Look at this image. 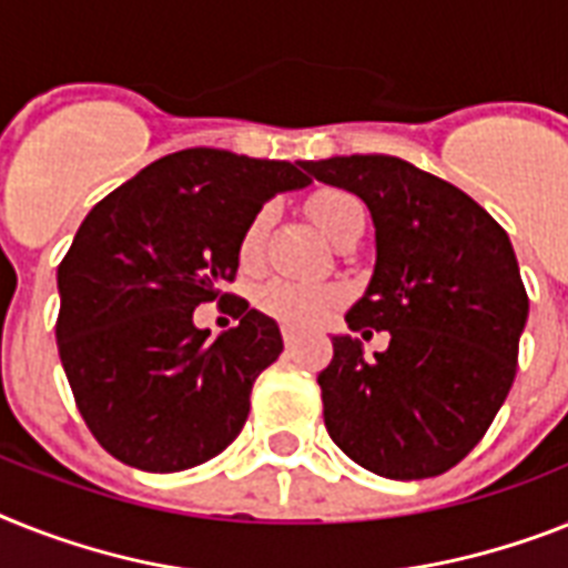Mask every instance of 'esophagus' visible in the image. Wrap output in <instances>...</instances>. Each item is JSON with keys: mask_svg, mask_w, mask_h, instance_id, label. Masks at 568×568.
I'll list each match as a JSON object with an SVG mask.
<instances>
[{"mask_svg": "<svg viewBox=\"0 0 568 568\" xmlns=\"http://www.w3.org/2000/svg\"><path fill=\"white\" fill-rule=\"evenodd\" d=\"M281 336H284V345H287V348H293L295 342H298V331H295V327H290V325L281 327Z\"/></svg>", "mask_w": 568, "mask_h": 568, "instance_id": "obj_1", "label": "esophagus"}]
</instances>
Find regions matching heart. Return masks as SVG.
I'll list each match as a JSON object with an SVG mask.
<instances>
[{
    "mask_svg": "<svg viewBox=\"0 0 568 568\" xmlns=\"http://www.w3.org/2000/svg\"><path fill=\"white\" fill-rule=\"evenodd\" d=\"M307 211H311L313 223L331 237L339 241L342 234L348 232L354 223L365 220V209L357 196L339 189H318L316 194L307 196ZM273 226V209L255 211V217L246 223L237 243V261L243 270H255L264 255L266 232ZM342 293L336 287H325V284H304V281L290 278H273L266 281L264 287L257 290L255 304L266 316L278 318L284 325L293 327H311L318 318L325 316L331 307H336Z\"/></svg>",
    "mask_w": 568,
    "mask_h": 568,
    "instance_id": "1",
    "label": "heart"
}]
</instances>
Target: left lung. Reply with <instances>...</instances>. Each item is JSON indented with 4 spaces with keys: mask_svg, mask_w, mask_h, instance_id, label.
Listing matches in <instances>:
<instances>
[{
    "mask_svg": "<svg viewBox=\"0 0 568 568\" xmlns=\"http://www.w3.org/2000/svg\"><path fill=\"white\" fill-rule=\"evenodd\" d=\"M357 194L377 229V264L345 322L388 331L372 357L334 336L318 374L336 447L386 479H429L485 438L517 377L528 293L505 229L476 200L397 156L304 162Z\"/></svg>",
    "mask_w": 568,
    "mask_h": 568,
    "instance_id": "left-lung-1",
    "label": "left lung"
}]
</instances>
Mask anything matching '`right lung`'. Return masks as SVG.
<instances>
[{"label":"right lung","instance_id":"obj_1","mask_svg":"<svg viewBox=\"0 0 568 568\" xmlns=\"http://www.w3.org/2000/svg\"><path fill=\"white\" fill-rule=\"evenodd\" d=\"M304 162L191 148L106 194L58 266L60 363L95 442L148 473L220 456L250 418L257 374L278 359V325L226 293L237 243ZM217 301L242 325L209 341L193 307Z\"/></svg>","mask_w":568,"mask_h":568}]
</instances>
